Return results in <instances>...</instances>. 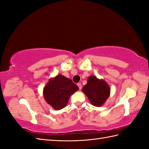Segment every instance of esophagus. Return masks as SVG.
I'll return each mask as SVG.
<instances>
[{"label":"esophagus","mask_w":149,"mask_h":149,"mask_svg":"<svg viewBox=\"0 0 149 149\" xmlns=\"http://www.w3.org/2000/svg\"><path fill=\"white\" fill-rule=\"evenodd\" d=\"M77 86H78L79 88V90H81L82 89V85H81V83H78L77 84Z\"/></svg>","instance_id":"obj_1"}]
</instances>
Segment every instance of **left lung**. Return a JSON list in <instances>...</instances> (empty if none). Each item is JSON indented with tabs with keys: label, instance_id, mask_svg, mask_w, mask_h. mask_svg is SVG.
Returning <instances> with one entry per match:
<instances>
[{
	"label": "left lung",
	"instance_id": "left-lung-1",
	"mask_svg": "<svg viewBox=\"0 0 149 149\" xmlns=\"http://www.w3.org/2000/svg\"><path fill=\"white\" fill-rule=\"evenodd\" d=\"M90 102L96 107L102 106L110 95L111 88L106 82L94 75L88 77L87 84L82 89Z\"/></svg>",
	"mask_w": 149,
	"mask_h": 149
}]
</instances>
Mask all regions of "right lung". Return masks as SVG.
Segmentation results:
<instances>
[{
    "mask_svg": "<svg viewBox=\"0 0 149 149\" xmlns=\"http://www.w3.org/2000/svg\"><path fill=\"white\" fill-rule=\"evenodd\" d=\"M79 90L70 79L59 74L50 78L43 88V97L55 110H60L67 105L69 98Z\"/></svg>",
    "mask_w": 149,
    "mask_h": 149,
    "instance_id": "1",
    "label": "right lung"
}]
</instances>
